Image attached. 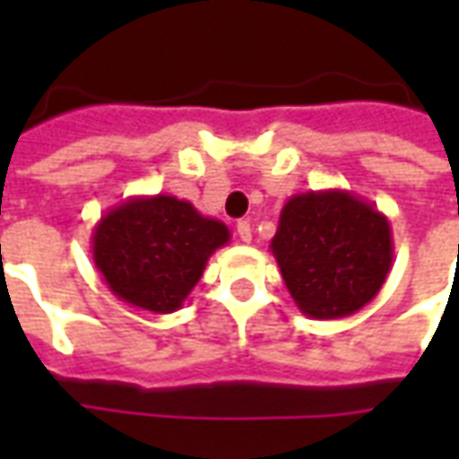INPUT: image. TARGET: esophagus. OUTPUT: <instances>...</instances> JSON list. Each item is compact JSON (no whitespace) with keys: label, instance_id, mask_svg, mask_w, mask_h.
I'll return each instance as SVG.
<instances>
[{"label":"esophagus","instance_id":"esophagus-1","mask_svg":"<svg viewBox=\"0 0 459 459\" xmlns=\"http://www.w3.org/2000/svg\"><path fill=\"white\" fill-rule=\"evenodd\" d=\"M236 233H238V238L243 240V243H250V240H253V226H250V221H238Z\"/></svg>","mask_w":459,"mask_h":459}]
</instances>
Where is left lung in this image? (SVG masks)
<instances>
[{
    "mask_svg": "<svg viewBox=\"0 0 459 459\" xmlns=\"http://www.w3.org/2000/svg\"><path fill=\"white\" fill-rule=\"evenodd\" d=\"M270 250L299 312L339 319L359 312L384 288L394 236L384 213L351 191H305L280 211Z\"/></svg>",
    "mask_w": 459,
    "mask_h": 459,
    "instance_id": "left-lung-1",
    "label": "left lung"
}]
</instances>
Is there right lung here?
I'll list each match as a JSON object with an SVG mask.
<instances>
[{
    "label": "right lung",
    "mask_w": 459,
    "mask_h": 459,
    "mask_svg": "<svg viewBox=\"0 0 459 459\" xmlns=\"http://www.w3.org/2000/svg\"><path fill=\"white\" fill-rule=\"evenodd\" d=\"M229 240V226L199 213L189 201L167 194L130 196L95 223L93 260L122 302L169 315Z\"/></svg>",
    "instance_id": "right-lung-1"
}]
</instances>
